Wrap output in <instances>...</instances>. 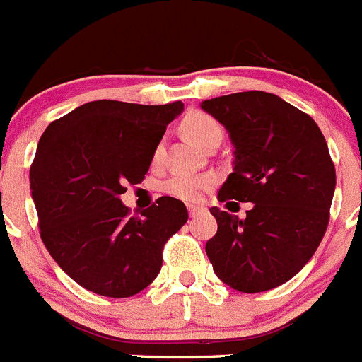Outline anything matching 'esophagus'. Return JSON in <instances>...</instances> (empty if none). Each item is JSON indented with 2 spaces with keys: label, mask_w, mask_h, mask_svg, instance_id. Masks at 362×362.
<instances>
[{
  "label": "esophagus",
  "mask_w": 362,
  "mask_h": 362,
  "mask_svg": "<svg viewBox=\"0 0 362 362\" xmlns=\"http://www.w3.org/2000/svg\"><path fill=\"white\" fill-rule=\"evenodd\" d=\"M207 207L202 206V204H188V213L189 216H199V214L206 213Z\"/></svg>",
  "instance_id": "1"
}]
</instances>
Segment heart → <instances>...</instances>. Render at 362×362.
<instances>
[{"mask_svg":"<svg viewBox=\"0 0 362 362\" xmlns=\"http://www.w3.org/2000/svg\"><path fill=\"white\" fill-rule=\"evenodd\" d=\"M186 135L195 142L197 146H202L207 139L218 137L223 135L220 123L213 119L207 114H189L182 123ZM163 156V146H156L155 153H153V162L158 163ZM214 185L213 176H192V174H177L173 176L165 182V192L170 195L177 197L182 200H199L204 195L206 189H209Z\"/></svg>","mask_w":362,"mask_h":362,"instance_id":"heart-1","label":"heart"}]
</instances>
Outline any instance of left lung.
Segmentation results:
<instances>
[{
    "label": "left lung",
    "instance_id": "1",
    "mask_svg": "<svg viewBox=\"0 0 362 362\" xmlns=\"http://www.w3.org/2000/svg\"><path fill=\"white\" fill-rule=\"evenodd\" d=\"M228 132L234 170L218 192L227 204L252 202L246 218L211 207L218 232L206 243L216 276L255 294L294 278L313 257L329 223L336 170L320 128L266 91L200 103Z\"/></svg>",
    "mask_w": 362,
    "mask_h": 362
}]
</instances>
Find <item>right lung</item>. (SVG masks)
Segmentation results:
<instances>
[{"mask_svg": "<svg viewBox=\"0 0 362 362\" xmlns=\"http://www.w3.org/2000/svg\"><path fill=\"white\" fill-rule=\"evenodd\" d=\"M185 110L96 100L52 121L38 141L30 189L52 259L81 287L105 298L144 291L162 269L167 239L188 211L160 197L141 216L121 202L144 180L167 124Z\"/></svg>", "mask_w": 362, "mask_h": 362, "instance_id": "right-lung-1", "label": "right lung"}]
</instances>
